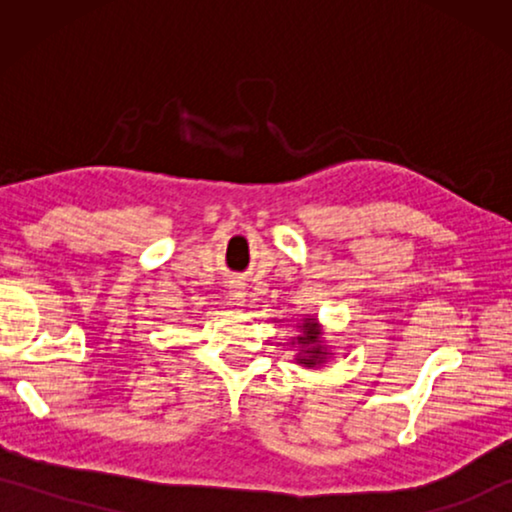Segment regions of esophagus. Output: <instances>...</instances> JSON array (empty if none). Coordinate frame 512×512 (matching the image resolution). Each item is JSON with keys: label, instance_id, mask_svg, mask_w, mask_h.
Masks as SVG:
<instances>
[{"label": "esophagus", "instance_id": "1", "mask_svg": "<svg viewBox=\"0 0 512 512\" xmlns=\"http://www.w3.org/2000/svg\"><path fill=\"white\" fill-rule=\"evenodd\" d=\"M228 296H230V300H233L235 305H242V303H244V296H247V293H244V284H242V282H233V284H230Z\"/></svg>", "mask_w": 512, "mask_h": 512}]
</instances>
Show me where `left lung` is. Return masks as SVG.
Instances as JSON below:
<instances>
[{
	"label": "left lung",
	"mask_w": 512,
	"mask_h": 512,
	"mask_svg": "<svg viewBox=\"0 0 512 512\" xmlns=\"http://www.w3.org/2000/svg\"><path fill=\"white\" fill-rule=\"evenodd\" d=\"M303 333H305V338H298L300 342H303V345H314V342H317V338H319V333H317V324H314V321H305L303 326ZM324 349L321 347H312V349H307V356H303V359H298L300 363H307V366H317V363L324 359Z\"/></svg>",
	"instance_id": "left-lung-1"
}]
</instances>
